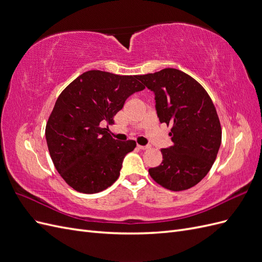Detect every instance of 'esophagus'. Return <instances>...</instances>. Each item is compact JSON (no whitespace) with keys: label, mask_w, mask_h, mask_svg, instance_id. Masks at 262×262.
<instances>
[{"label":"esophagus","mask_w":262,"mask_h":262,"mask_svg":"<svg viewBox=\"0 0 262 262\" xmlns=\"http://www.w3.org/2000/svg\"><path fill=\"white\" fill-rule=\"evenodd\" d=\"M150 146L149 145H138V148L140 149H148Z\"/></svg>","instance_id":"esophagus-1"}]
</instances>
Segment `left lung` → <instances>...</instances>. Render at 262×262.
<instances>
[{"instance_id":"8db88e82","label":"left lung","mask_w":262,"mask_h":262,"mask_svg":"<svg viewBox=\"0 0 262 262\" xmlns=\"http://www.w3.org/2000/svg\"><path fill=\"white\" fill-rule=\"evenodd\" d=\"M138 78L154 92L160 121L171 125L172 145L161 149L163 162L148 169L149 176L171 191L195 186L211 169L222 141L220 119L211 97L193 77L177 69L167 68Z\"/></svg>"}]
</instances>
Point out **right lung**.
<instances>
[{
	"instance_id": "right-lung-1",
	"label": "right lung",
	"mask_w": 262,
	"mask_h": 262,
	"mask_svg": "<svg viewBox=\"0 0 262 262\" xmlns=\"http://www.w3.org/2000/svg\"><path fill=\"white\" fill-rule=\"evenodd\" d=\"M139 75H117L99 70L83 73L60 94L46 125V139L55 169L82 193H97L120 175L124 156L136 141L119 142L106 124L133 93L145 89Z\"/></svg>"
}]
</instances>
